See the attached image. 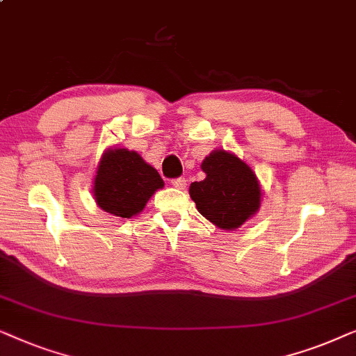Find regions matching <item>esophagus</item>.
Masks as SVG:
<instances>
[{
  "label": "esophagus",
  "instance_id": "obj_1",
  "mask_svg": "<svg viewBox=\"0 0 356 356\" xmlns=\"http://www.w3.org/2000/svg\"><path fill=\"white\" fill-rule=\"evenodd\" d=\"M170 184H172V187L179 188V191H184V188L187 187V181H186V179H184V177L172 179V181H170Z\"/></svg>",
  "mask_w": 356,
  "mask_h": 356
}]
</instances>
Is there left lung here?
<instances>
[{
	"instance_id": "8db88e82",
	"label": "left lung",
	"mask_w": 356,
	"mask_h": 356,
	"mask_svg": "<svg viewBox=\"0 0 356 356\" xmlns=\"http://www.w3.org/2000/svg\"><path fill=\"white\" fill-rule=\"evenodd\" d=\"M200 168L205 179L192 182L188 193L208 221L234 231L259 211L264 192L248 163L226 149H213Z\"/></svg>"
}]
</instances>
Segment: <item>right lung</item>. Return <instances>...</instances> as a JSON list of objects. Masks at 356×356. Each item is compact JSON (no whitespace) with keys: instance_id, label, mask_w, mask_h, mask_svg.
<instances>
[{"instance_id":"obj_1","label":"right lung","mask_w":356,"mask_h":356,"mask_svg":"<svg viewBox=\"0 0 356 356\" xmlns=\"http://www.w3.org/2000/svg\"><path fill=\"white\" fill-rule=\"evenodd\" d=\"M163 187L158 170L136 151L113 146L99 159L92 197L101 210L118 218H131L143 211L153 193Z\"/></svg>"}]
</instances>
